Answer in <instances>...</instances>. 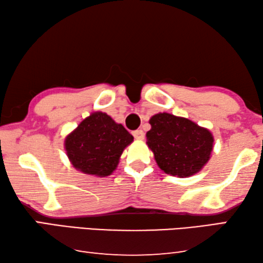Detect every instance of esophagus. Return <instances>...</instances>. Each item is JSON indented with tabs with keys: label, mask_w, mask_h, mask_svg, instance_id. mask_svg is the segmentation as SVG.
<instances>
[{
	"label": "esophagus",
	"mask_w": 263,
	"mask_h": 263,
	"mask_svg": "<svg viewBox=\"0 0 263 263\" xmlns=\"http://www.w3.org/2000/svg\"><path fill=\"white\" fill-rule=\"evenodd\" d=\"M133 137H135L137 140H142L145 138V133H144V131H142V130L133 131Z\"/></svg>",
	"instance_id": "obj_1"
}]
</instances>
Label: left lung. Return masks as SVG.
Returning <instances> with one entry per match:
<instances>
[{"label": "left lung", "instance_id": "8db88e82", "mask_svg": "<svg viewBox=\"0 0 263 263\" xmlns=\"http://www.w3.org/2000/svg\"><path fill=\"white\" fill-rule=\"evenodd\" d=\"M146 144L159 168L179 178L191 177L211 160L213 133L189 118L159 112L149 119Z\"/></svg>", "mask_w": 263, "mask_h": 263}]
</instances>
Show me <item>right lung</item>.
Masks as SVG:
<instances>
[{
  "instance_id": "1",
  "label": "right lung",
  "mask_w": 263,
  "mask_h": 263,
  "mask_svg": "<svg viewBox=\"0 0 263 263\" xmlns=\"http://www.w3.org/2000/svg\"><path fill=\"white\" fill-rule=\"evenodd\" d=\"M133 137L122 124L102 111H94L64 139L66 156L80 173L107 177L116 170Z\"/></svg>"
}]
</instances>
